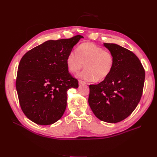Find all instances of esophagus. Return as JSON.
Segmentation results:
<instances>
[{"mask_svg": "<svg viewBox=\"0 0 157 157\" xmlns=\"http://www.w3.org/2000/svg\"><path fill=\"white\" fill-rule=\"evenodd\" d=\"M78 83H79V84H80V85L86 84V82H84V81H82V80H78Z\"/></svg>", "mask_w": 157, "mask_h": 157, "instance_id": "esophagus-1", "label": "esophagus"}]
</instances>
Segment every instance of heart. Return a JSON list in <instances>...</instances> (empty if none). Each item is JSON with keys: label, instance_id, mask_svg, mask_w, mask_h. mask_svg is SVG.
<instances>
[{"label": "heart", "instance_id": "heart-1", "mask_svg": "<svg viewBox=\"0 0 157 157\" xmlns=\"http://www.w3.org/2000/svg\"><path fill=\"white\" fill-rule=\"evenodd\" d=\"M84 63L85 69L78 77L86 81H98L106 78L111 73L114 65L113 56L110 52L90 42L80 44L71 52L66 58V65L71 73H77Z\"/></svg>", "mask_w": 157, "mask_h": 157}]
</instances>
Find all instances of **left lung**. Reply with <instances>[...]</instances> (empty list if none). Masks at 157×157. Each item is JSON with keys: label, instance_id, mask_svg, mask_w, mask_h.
I'll return each mask as SVG.
<instances>
[{"label": "left lung", "instance_id": "1", "mask_svg": "<svg viewBox=\"0 0 157 157\" xmlns=\"http://www.w3.org/2000/svg\"><path fill=\"white\" fill-rule=\"evenodd\" d=\"M103 45L113 56V67L102 82L90 85L88 103L99 120L117 123L130 115L139 103L145 73L132 52L116 44Z\"/></svg>", "mask_w": 157, "mask_h": 157}]
</instances>
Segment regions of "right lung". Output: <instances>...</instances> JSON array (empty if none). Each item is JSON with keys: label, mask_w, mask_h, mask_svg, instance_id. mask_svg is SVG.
Wrapping results in <instances>:
<instances>
[{"label": "right lung", "mask_w": 157, "mask_h": 157, "mask_svg": "<svg viewBox=\"0 0 157 157\" xmlns=\"http://www.w3.org/2000/svg\"><path fill=\"white\" fill-rule=\"evenodd\" d=\"M81 35L50 40L28 51L18 66L16 86L21 110L37 124L59 120L67 107V90L78 87L66 58Z\"/></svg>", "instance_id": "1"}]
</instances>
